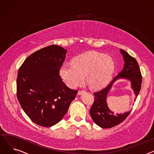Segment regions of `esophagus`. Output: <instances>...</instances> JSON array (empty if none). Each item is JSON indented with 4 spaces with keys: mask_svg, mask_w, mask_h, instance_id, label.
Returning a JSON list of instances; mask_svg holds the SVG:
<instances>
[{
    "mask_svg": "<svg viewBox=\"0 0 154 154\" xmlns=\"http://www.w3.org/2000/svg\"><path fill=\"white\" fill-rule=\"evenodd\" d=\"M85 92V91H79V92H78V95H82L83 93H84Z\"/></svg>",
    "mask_w": 154,
    "mask_h": 154,
    "instance_id": "1",
    "label": "esophagus"
}]
</instances>
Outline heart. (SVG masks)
Segmentation results:
<instances>
[{
	"label": "heart",
	"instance_id": "b5f03b06",
	"mask_svg": "<svg viewBox=\"0 0 154 154\" xmlns=\"http://www.w3.org/2000/svg\"><path fill=\"white\" fill-rule=\"evenodd\" d=\"M114 69V62L110 57L91 52L76 57L72 64L62 65L59 74L70 88L82 84L86 76L88 85L93 89H98L109 83Z\"/></svg>",
	"mask_w": 154,
	"mask_h": 154
}]
</instances>
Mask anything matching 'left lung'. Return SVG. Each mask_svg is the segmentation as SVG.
Wrapping results in <instances>:
<instances>
[{"instance_id": "obj_1", "label": "left lung", "mask_w": 154, "mask_h": 154, "mask_svg": "<svg viewBox=\"0 0 154 154\" xmlns=\"http://www.w3.org/2000/svg\"><path fill=\"white\" fill-rule=\"evenodd\" d=\"M120 52L123 57L124 61V67L110 84L102 90L94 92V102L90 110V114L94 122L102 128H111L122 122L130 114L131 110L124 114H114L111 111L107 102V95L113 84L117 80L125 79L128 80L131 87L135 95V101L141 88L142 77L139 64L137 60L123 49H120Z\"/></svg>"}]
</instances>
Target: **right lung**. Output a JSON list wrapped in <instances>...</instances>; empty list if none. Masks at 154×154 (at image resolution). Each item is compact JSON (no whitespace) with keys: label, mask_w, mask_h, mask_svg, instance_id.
<instances>
[{"label":"right lung","mask_w":154,"mask_h":154,"mask_svg":"<svg viewBox=\"0 0 154 154\" xmlns=\"http://www.w3.org/2000/svg\"><path fill=\"white\" fill-rule=\"evenodd\" d=\"M67 52L59 45L46 47L30 55L19 70L18 100L38 125L49 127L60 122L78 92L67 87L59 75Z\"/></svg>","instance_id":"1"}]
</instances>
